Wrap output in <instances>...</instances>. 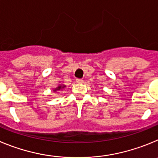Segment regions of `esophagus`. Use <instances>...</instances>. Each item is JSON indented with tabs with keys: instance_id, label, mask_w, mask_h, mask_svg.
I'll list each match as a JSON object with an SVG mask.
<instances>
[{
	"instance_id": "obj_1",
	"label": "esophagus",
	"mask_w": 158,
	"mask_h": 158,
	"mask_svg": "<svg viewBox=\"0 0 158 158\" xmlns=\"http://www.w3.org/2000/svg\"><path fill=\"white\" fill-rule=\"evenodd\" d=\"M76 82H77V83H82V82H83V79H76Z\"/></svg>"
}]
</instances>
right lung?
<instances>
[{
    "label": "right lung",
    "mask_w": 158,
    "mask_h": 158,
    "mask_svg": "<svg viewBox=\"0 0 158 158\" xmlns=\"http://www.w3.org/2000/svg\"><path fill=\"white\" fill-rule=\"evenodd\" d=\"M64 87H66V86H65V85L59 84V86H57L56 88H54V89H53V92H58L59 90H61V89H63Z\"/></svg>",
    "instance_id": "add662e5"
}]
</instances>
